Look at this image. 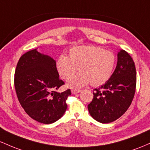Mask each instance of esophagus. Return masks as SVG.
I'll return each mask as SVG.
<instances>
[{
	"label": "esophagus",
	"mask_w": 150,
	"mask_h": 150,
	"mask_svg": "<svg viewBox=\"0 0 150 150\" xmlns=\"http://www.w3.org/2000/svg\"><path fill=\"white\" fill-rule=\"evenodd\" d=\"M80 92H81L80 90H75V89H72V90H71V93L74 94V95H75V94L80 93Z\"/></svg>",
	"instance_id": "34e87169"
}]
</instances>
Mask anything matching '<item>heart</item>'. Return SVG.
<instances>
[{"label":"heart","instance_id":"obj_1","mask_svg":"<svg viewBox=\"0 0 150 150\" xmlns=\"http://www.w3.org/2000/svg\"><path fill=\"white\" fill-rule=\"evenodd\" d=\"M115 64V56L94 45H83L71 49L69 56L61 55L56 62L59 74L64 80L69 79L78 68L79 74L67 82V86L79 88L90 83L100 86L111 76Z\"/></svg>","mask_w":150,"mask_h":150}]
</instances>
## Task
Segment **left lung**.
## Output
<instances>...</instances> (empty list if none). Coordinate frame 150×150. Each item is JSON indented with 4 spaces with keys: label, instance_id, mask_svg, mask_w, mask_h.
I'll return each instance as SVG.
<instances>
[{
    "label": "left lung",
    "instance_id": "8db88e82",
    "mask_svg": "<svg viewBox=\"0 0 150 150\" xmlns=\"http://www.w3.org/2000/svg\"><path fill=\"white\" fill-rule=\"evenodd\" d=\"M135 87L134 62L127 52L120 50L110 78L93 90V98L88 105L91 116L101 123H109L118 119L130 105Z\"/></svg>",
    "mask_w": 150,
    "mask_h": 150
}]
</instances>
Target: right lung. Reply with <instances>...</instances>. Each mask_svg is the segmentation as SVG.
Segmentation results:
<instances>
[{"instance_id":"right-lung-1","label":"right lung","mask_w":150,"mask_h":150,"mask_svg":"<svg viewBox=\"0 0 150 150\" xmlns=\"http://www.w3.org/2000/svg\"><path fill=\"white\" fill-rule=\"evenodd\" d=\"M15 88L20 103L30 117L39 122L51 124L66 112L70 89L56 91L64 84L59 79L56 61L39 52L38 49L20 58L15 72Z\"/></svg>"}]
</instances>
